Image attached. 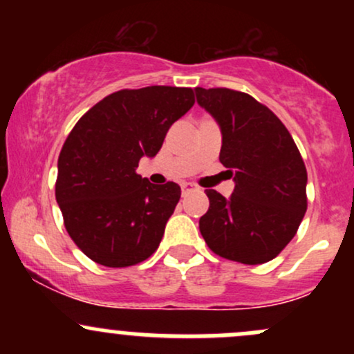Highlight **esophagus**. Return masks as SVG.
Here are the masks:
<instances>
[{
	"label": "esophagus",
	"instance_id": "esophagus-1",
	"mask_svg": "<svg viewBox=\"0 0 354 354\" xmlns=\"http://www.w3.org/2000/svg\"><path fill=\"white\" fill-rule=\"evenodd\" d=\"M181 188H183V194H186L189 189H193V185H191V183H185V185H183Z\"/></svg>",
	"mask_w": 354,
	"mask_h": 354
}]
</instances>
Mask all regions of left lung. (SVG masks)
<instances>
[{"label": "left lung", "mask_w": 354, "mask_h": 354, "mask_svg": "<svg viewBox=\"0 0 354 354\" xmlns=\"http://www.w3.org/2000/svg\"><path fill=\"white\" fill-rule=\"evenodd\" d=\"M198 103L221 128L219 161L234 174L226 200L206 189L200 231L214 254L243 265L271 261L306 213V166L286 126L263 103L228 88H196Z\"/></svg>", "instance_id": "obj_1"}]
</instances>
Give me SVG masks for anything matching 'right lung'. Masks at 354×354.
Segmentation results:
<instances>
[{
  "label": "right lung",
  "mask_w": 354,
  "mask_h": 354,
  "mask_svg": "<svg viewBox=\"0 0 354 354\" xmlns=\"http://www.w3.org/2000/svg\"><path fill=\"white\" fill-rule=\"evenodd\" d=\"M194 104V89L146 86L111 93L80 118L61 148L55 194L64 228L98 265H138L160 246L176 208V183L136 173Z\"/></svg>",
  "instance_id": "right-lung-1"
}]
</instances>
